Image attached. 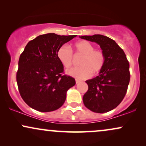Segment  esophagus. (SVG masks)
Wrapping results in <instances>:
<instances>
[{"label":"esophagus","mask_w":146,"mask_h":146,"mask_svg":"<svg viewBox=\"0 0 146 146\" xmlns=\"http://www.w3.org/2000/svg\"><path fill=\"white\" fill-rule=\"evenodd\" d=\"M75 82H76V84H79L81 82V80H75Z\"/></svg>","instance_id":"34e87169"}]
</instances>
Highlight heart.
<instances>
[{
    "label": "heart",
    "mask_w": 146,
    "mask_h": 146,
    "mask_svg": "<svg viewBox=\"0 0 146 146\" xmlns=\"http://www.w3.org/2000/svg\"><path fill=\"white\" fill-rule=\"evenodd\" d=\"M77 55L82 56L79 67L73 68L66 71L68 75L78 79H86L93 74H98L103 68L105 56L100 50H95L91 43L86 40L78 42L74 44ZM58 60L65 68H70L73 64V53L66 45L60 46L57 53Z\"/></svg>",
    "instance_id": "obj_1"
}]
</instances>
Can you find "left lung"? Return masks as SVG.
I'll return each instance as SVG.
<instances>
[{
  "mask_svg": "<svg viewBox=\"0 0 146 146\" xmlns=\"http://www.w3.org/2000/svg\"><path fill=\"white\" fill-rule=\"evenodd\" d=\"M80 38L98 44L105 56L99 75L86 81L88 89L83 96L84 104L94 113H107L125 97L130 77L129 62L123 49L111 38L100 34Z\"/></svg>",
  "mask_w": 146,
  "mask_h": 146,
  "instance_id": "1",
  "label": "left lung"
}]
</instances>
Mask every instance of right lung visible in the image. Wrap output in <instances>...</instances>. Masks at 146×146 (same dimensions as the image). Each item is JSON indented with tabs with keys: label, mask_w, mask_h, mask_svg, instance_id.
<instances>
[{
	"label": "right lung",
	"mask_w": 146,
	"mask_h": 146,
	"mask_svg": "<svg viewBox=\"0 0 146 146\" xmlns=\"http://www.w3.org/2000/svg\"><path fill=\"white\" fill-rule=\"evenodd\" d=\"M76 36L46 33L25 46L18 61L16 81L22 98L33 109L51 112L64 103L66 92L75 84V80L62 74L64 66L57 53L60 46Z\"/></svg>",
	"instance_id": "add662e5"
}]
</instances>
